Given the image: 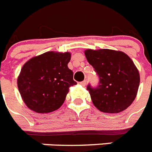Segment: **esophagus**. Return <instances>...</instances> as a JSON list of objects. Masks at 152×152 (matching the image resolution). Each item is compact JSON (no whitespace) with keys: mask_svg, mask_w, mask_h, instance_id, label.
Listing matches in <instances>:
<instances>
[{"mask_svg":"<svg viewBox=\"0 0 152 152\" xmlns=\"http://www.w3.org/2000/svg\"><path fill=\"white\" fill-rule=\"evenodd\" d=\"M79 84H80L81 86H83V87H84V86L86 85V84H87V82H86V80H83V81L80 82Z\"/></svg>","mask_w":152,"mask_h":152,"instance_id":"esophagus-1","label":"esophagus"}]
</instances>
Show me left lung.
Here are the masks:
<instances>
[{
  "mask_svg": "<svg viewBox=\"0 0 152 152\" xmlns=\"http://www.w3.org/2000/svg\"><path fill=\"white\" fill-rule=\"evenodd\" d=\"M87 60L99 76V84L87 89L95 107L103 113H117L128 108L139 89L140 76L132 60L124 52L88 49Z\"/></svg>",
  "mask_w": 152,
  "mask_h": 152,
  "instance_id": "obj_1",
  "label": "left lung"
}]
</instances>
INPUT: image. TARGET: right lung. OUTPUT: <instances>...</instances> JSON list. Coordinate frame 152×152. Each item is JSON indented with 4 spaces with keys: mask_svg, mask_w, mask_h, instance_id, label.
<instances>
[{
    "mask_svg": "<svg viewBox=\"0 0 152 152\" xmlns=\"http://www.w3.org/2000/svg\"><path fill=\"white\" fill-rule=\"evenodd\" d=\"M69 52H48L32 58L23 66L17 86L30 110L48 113L61 107L71 86L77 84L68 67Z\"/></svg>",
    "mask_w": 152,
    "mask_h": 152,
    "instance_id": "obj_1",
    "label": "right lung"
}]
</instances>
